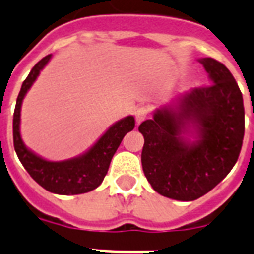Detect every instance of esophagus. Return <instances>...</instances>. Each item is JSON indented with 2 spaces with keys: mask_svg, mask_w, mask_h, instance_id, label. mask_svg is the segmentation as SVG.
Wrapping results in <instances>:
<instances>
[{
  "mask_svg": "<svg viewBox=\"0 0 254 254\" xmlns=\"http://www.w3.org/2000/svg\"><path fill=\"white\" fill-rule=\"evenodd\" d=\"M134 116H135V121H137V124H141L142 121H145V120L149 117V109H147L146 107L137 108Z\"/></svg>",
  "mask_w": 254,
  "mask_h": 254,
  "instance_id": "34e87169",
  "label": "esophagus"
}]
</instances>
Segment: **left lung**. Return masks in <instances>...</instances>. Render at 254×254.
I'll list each match as a JSON object with an SVG mask.
<instances>
[{"label": "left lung", "mask_w": 254, "mask_h": 254, "mask_svg": "<svg viewBox=\"0 0 254 254\" xmlns=\"http://www.w3.org/2000/svg\"><path fill=\"white\" fill-rule=\"evenodd\" d=\"M200 62L212 83L187 93L178 112L158 109L138 127L145 177L157 192L175 200H195L219 185L237 162L244 139V103L235 77L212 58ZM189 122L198 137L192 144L180 135Z\"/></svg>", "instance_id": "left-lung-1"}]
</instances>
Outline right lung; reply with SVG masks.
<instances>
[{"label":"right lung","instance_id":"obj_1","mask_svg":"<svg viewBox=\"0 0 254 254\" xmlns=\"http://www.w3.org/2000/svg\"><path fill=\"white\" fill-rule=\"evenodd\" d=\"M51 54L34 65L21 87L13 117V142L18 158L30 177L50 192L59 195H77L89 192L101 185L107 175L111 161L127 131L134 129V117L127 116L115 125L95 143L91 150L79 158L50 162L38 157L23 145L19 134L21 105L26 92L33 85L41 69L47 64Z\"/></svg>","mask_w":254,"mask_h":254}]
</instances>
